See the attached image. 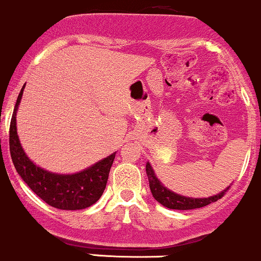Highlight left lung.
Instances as JSON below:
<instances>
[{
	"mask_svg": "<svg viewBox=\"0 0 261 261\" xmlns=\"http://www.w3.org/2000/svg\"><path fill=\"white\" fill-rule=\"evenodd\" d=\"M146 174H148L150 191H151V194L155 198V200H158L159 203L168 207V209L173 210H192L206 206V205L215 203L219 199H221L223 194L229 189V187H227L225 191L209 198H189L185 197V195L177 194V193L170 191L166 187L162 186V183L158 179L149 162H146Z\"/></svg>",
	"mask_w": 261,
	"mask_h": 261,
	"instance_id": "left-lung-1",
	"label": "left lung"
}]
</instances>
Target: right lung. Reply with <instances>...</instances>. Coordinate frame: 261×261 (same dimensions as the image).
<instances>
[{"instance_id": "right-lung-1", "label": "right lung", "mask_w": 261, "mask_h": 261, "mask_svg": "<svg viewBox=\"0 0 261 261\" xmlns=\"http://www.w3.org/2000/svg\"><path fill=\"white\" fill-rule=\"evenodd\" d=\"M15 102L9 127V151L17 172L29 188L45 203L61 210H82L99 200L106 188L107 179L116 152L102 159L93 166L73 174L48 172L36 166L21 148L17 134V116L23 90Z\"/></svg>"}]
</instances>
